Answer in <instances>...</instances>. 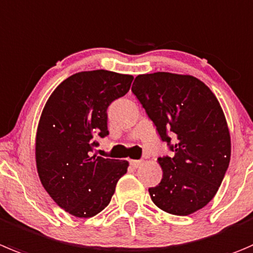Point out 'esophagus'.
Listing matches in <instances>:
<instances>
[{"label":"esophagus","mask_w":253,"mask_h":253,"mask_svg":"<svg viewBox=\"0 0 253 253\" xmlns=\"http://www.w3.org/2000/svg\"><path fill=\"white\" fill-rule=\"evenodd\" d=\"M129 164H131V166L133 167V168H138V167L142 164V161H137V159H131V161H129Z\"/></svg>","instance_id":"esophagus-1"}]
</instances>
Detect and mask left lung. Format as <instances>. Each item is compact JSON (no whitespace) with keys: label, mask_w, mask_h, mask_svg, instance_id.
<instances>
[{"label":"left lung","mask_w":253,"mask_h":253,"mask_svg":"<svg viewBox=\"0 0 253 253\" xmlns=\"http://www.w3.org/2000/svg\"><path fill=\"white\" fill-rule=\"evenodd\" d=\"M132 92L174 152L158 158L163 176L148 189L152 202L179 216L203 209L219 190L231 157L230 131L216 96L192 75L166 72L136 77Z\"/></svg>","instance_id":"1"}]
</instances>
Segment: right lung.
Here are the masks:
<instances>
[{
    "label": "right lung",
    "mask_w": 253,
    "mask_h": 253,
    "mask_svg": "<svg viewBox=\"0 0 253 253\" xmlns=\"http://www.w3.org/2000/svg\"><path fill=\"white\" fill-rule=\"evenodd\" d=\"M132 75L80 72L59 84L45 102L36 134V163L51 199L75 217H92L111 202L128 162L92 154L109 134L107 107L128 92Z\"/></svg>",
    "instance_id": "1"
}]
</instances>
